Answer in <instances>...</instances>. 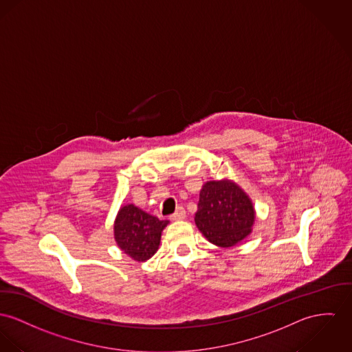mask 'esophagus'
<instances>
[{"label": "esophagus", "mask_w": 352, "mask_h": 352, "mask_svg": "<svg viewBox=\"0 0 352 352\" xmlns=\"http://www.w3.org/2000/svg\"><path fill=\"white\" fill-rule=\"evenodd\" d=\"M185 217H186L185 209H184L182 206H179V208H177L175 213H173V214L170 216V219H171V221H179V219H184Z\"/></svg>", "instance_id": "1"}]
</instances>
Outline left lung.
<instances>
[{
    "mask_svg": "<svg viewBox=\"0 0 352 352\" xmlns=\"http://www.w3.org/2000/svg\"><path fill=\"white\" fill-rule=\"evenodd\" d=\"M254 208L239 185L229 179L209 181L199 191L195 225L217 246L230 248L250 234Z\"/></svg>",
    "mask_w": 352,
    "mask_h": 352,
    "instance_id": "obj_1",
    "label": "left lung"
}]
</instances>
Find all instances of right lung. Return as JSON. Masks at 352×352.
Instances as JSON below:
<instances>
[{"mask_svg":"<svg viewBox=\"0 0 352 352\" xmlns=\"http://www.w3.org/2000/svg\"><path fill=\"white\" fill-rule=\"evenodd\" d=\"M167 219L151 216L133 204L118 212L113 236L118 246L135 261H146L158 250Z\"/></svg>","mask_w":352,"mask_h":352,"instance_id":"1","label":"right lung"}]
</instances>
